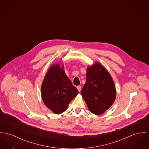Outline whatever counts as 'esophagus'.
Listing matches in <instances>:
<instances>
[{
  "label": "esophagus",
  "instance_id": "esophagus-1",
  "mask_svg": "<svg viewBox=\"0 0 149 149\" xmlns=\"http://www.w3.org/2000/svg\"><path fill=\"white\" fill-rule=\"evenodd\" d=\"M77 88H78V91L80 92L81 91V87H80V86H77Z\"/></svg>",
  "mask_w": 149,
  "mask_h": 149
}]
</instances>
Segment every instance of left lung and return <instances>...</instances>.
<instances>
[{
  "label": "left lung",
  "instance_id": "left-lung-1",
  "mask_svg": "<svg viewBox=\"0 0 149 149\" xmlns=\"http://www.w3.org/2000/svg\"><path fill=\"white\" fill-rule=\"evenodd\" d=\"M81 95L90 111L102 115L115 102L116 90L111 74L99 62L87 67L86 81Z\"/></svg>",
  "mask_w": 149,
  "mask_h": 149
}]
</instances>
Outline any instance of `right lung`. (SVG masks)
I'll return each mask as SVG.
<instances>
[{"label": "right lung", "instance_id": "obj_1", "mask_svg": "<svg viewBox=\"0 0 149 149\" xmlns=\"http://www.w3.org/2000/svg\"><path fill=\"white\" fill-rule=\"evenodd\" d=\"M41 93L46 107L54 113L59 115L66 110L69 103L78 95V90L65 74L63 65L61 66L56 63L46 72Z\"/></svg>", "mask_w": 149, "mask_h": 149}]
</instances>
